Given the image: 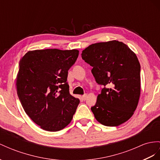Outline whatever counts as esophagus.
I'll use <instances>...</instances> for the list:
<instances>
[{
	"mask_svg": "<svg viewBox=\"0 0 160 160\" xmlns=\"http://www.w3.org/2000/svg\"><path fill=\"white\" fill-rule=\"evenodd\" d=\"M87 94H85V95H84L82 96V99H83L84 101H85L86 99H87Z\"/></svg>",
	"mask_w": 160,
	"mask_h": 160,
	"instance_id": "esophagus-1",
	"label": "esophagus"
}]
</instances>
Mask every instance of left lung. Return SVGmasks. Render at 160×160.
I'll return each instance as SVG.
<instances>
[{"label": "left lung", "mask_w": 160, "mask_h": 160, "mask_svg": "<svg viewBox=\"0 0 160 160\" xmlns=\"http://www.w3.org/2000/svg\"><path fill=\"white\" fill-rule=\"evenodd\" d=\"M82 58L92 67L97 84L104 86L91 108L95 119L106 126H118L133 115L141 94V65L126 44L117 40L90 45Z\"/></svg>", "instance_id": "8db88e82"}]
</instances>
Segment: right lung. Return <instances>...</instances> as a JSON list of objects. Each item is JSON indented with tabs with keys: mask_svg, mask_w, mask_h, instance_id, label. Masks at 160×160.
<instances>
[{
	"mask_svg": "<svg viewBox=\"0 0 160 160\" xmlns=\"http://www.w3.org/2000/svg\"><path fill=\"white\" fill-rule=\"evenodd\" d=\"M78 54L76 49L35 50L19 61L18 97L27 115L44 130H62L76 112L80 100L69 94L67 78Z\"/></svg>",
	"mask_w": 160,
	"mask_h": 160,
	"instance_id": "right-lung-1",
	"label": "right lung"
}]
</instances>
